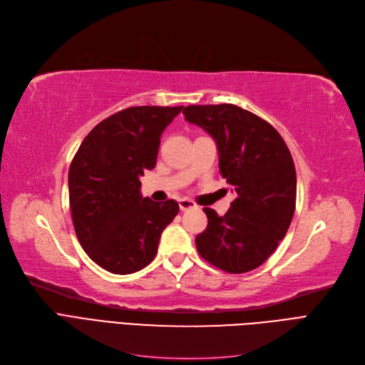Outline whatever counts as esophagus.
I'll use <instances>...</instances> for the list:
<instances>
[{"instance_id":"esophagus-1","label":"esophagus","mask_w":365,"mask_h":365,"mask_svg":"<svg viewBox=\"0 0 365 365\" xmlns=\"http://www.w3.org/2000/svg\"><path fill=\"white\" fill-rule=\"evenodd\" d=\"M180 210L181 211H187V210H192V208H196V204L193 202V200H190V199H187V197H182V199H180Z\"/></svg>"}]
</instances>
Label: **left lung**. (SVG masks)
Here are the masks:
<instances>
[{"label": "left lung", "instance_id": "obj_1", "mask_svg": "<svg viewBox=\"0 0 365 365\" xmlns=\"http://www.w3.org/2000/svg\"><path fill=\"white\" fill-rule=\"evenodd\" d=\"M185 120L217 145L219 169L237 197L225 216L204 208L208 225L196 235L199 255L228 273L257 269L278 247L296 208V169L281 134L234 104L188 106Z\"/></svg>", "mask_w": 365, "mask_h": 365}]
</instances>
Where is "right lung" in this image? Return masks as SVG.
<instances>
[{
	"label": "right lung",
	"instance_id": "obj_1",
	"mask_svg": "<svg viewBox=\"0 0 365 365\" xmlns=\"http://www.w3.org/2000/svg\"><path fill=\"white\" fill-rule=\"evenodd\" d=\"M181 107H130L86 135L69 168V204L86 254L107 272L130 274L154 259L163 230L178 215L177 200L154 202L140 177L154 169L160 137Z\"/></svg>",
	"mask_w": 365,
	"mask_h": 365
}]
</instances>
